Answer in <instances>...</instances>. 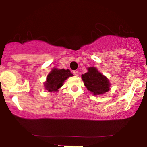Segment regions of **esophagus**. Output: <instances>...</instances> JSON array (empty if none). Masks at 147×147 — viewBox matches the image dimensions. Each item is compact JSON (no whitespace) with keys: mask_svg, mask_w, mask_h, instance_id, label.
I'll use <instances>...</instances> for the list:
<instances>
[{"mask_svg":"<svg viewBox=\"0 0 147 147\" xmlns=\"http://www.w3.org/2000/svg\"><path fill=\"white\" fill-rule=\"evenodd\" d=\"M73 74L75 75V76H78L79 75V72L77 71V70H74L73 71Z\"/></svg>","mask_w":147,"mask_h":147,"instance_id":"34e87169","label":"esophagus"}]
</instances>
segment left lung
I'll return each mask as SVG.
<instances>
[{"instance_id":"left-lung-1","label":"left lung","mask_w":147,"mask_h":147,"mask_svg":"<svg viewBox=\"0 0 147 147\" xmlns=\"http://www.w3.org/2000/svg\"><path fill=\"white\" fill-rule=\"evenodd\" d=\"M88 72L82 75L84 85L93 95H102L110 89L109 80L94 67L88 68Z\"/></svg>"}]
</instances>
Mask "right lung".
I'll list each match as a JSON object with an SVG mask.
<instances>
[{
  "label": "right lung",
  "instance_id": "1",
  "mask_svg": "<svg viewBox=\"0 0 147 147\" xmlns=\"http://www.w3.org/2000/svg\"><path fill=\"white\" fill-rule=\"evenodd\" d=\"M72 74L68 70L54 68L47 77L45 88L48 92H55L62 86L64 81L68 77H72Z\"/></svg>",
  "mask_w": 147,
  "mask_h": 147
}]
</instances>
